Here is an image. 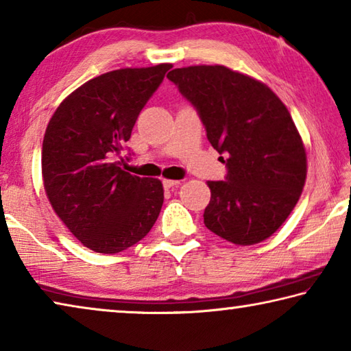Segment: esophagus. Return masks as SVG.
Listing matches in <instances>:
<instances>
[{
    "mask_svg": "<svg viewBox=\"0 0 351 351\" xmlns=\"http://www.w3.org/2000/svg\"><path fill=\"white\" fill-rule=\"evenodd\" d=\"M180 182L181 181H178V180H164L162 181V186H164V189H171V187H176V186H180Z\"/></svg>",
    "mask_w": 351,
    "mask_h": 351,
    "instance_id": "34e87169",
    "label": "esophagus"
}]
</instances>
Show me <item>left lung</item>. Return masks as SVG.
<instances>
[{"mask_svg":"<svg viewBox=\"0 0 351 351\" xmlns=\"http://www.w3.org/2000/svg\"><path fill=\"white\" fill-rule=\"evenodd\" d=\"M167 79L226 156L224 181L207 182L206 228L241 246L266 240L294 209L306 178L304 142L287 106L265 83L219 64L176 68Z\"/></svg>","mask_w":351,"mask_h":351,"instance_id":"8db88e82","label":"left lung"}]
</instances>
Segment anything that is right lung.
I'll use <instances>...</instances> for the list:
<instances>
[{
  "instance_id": "1",
  "label": "right lung",
  "mask_w": 351,
  "mask_h": 351,
  "mask_svg": "<svg viewBox=\"0 0 351 351\" xmlns=\"http://www.w3.org/2000/svg\"><path fill=\"white\" fill-rule=\"evenodd\" d=\"M171 64L111 71L83 83L47 123L41 173L47 198L83 246L117 254L150 232L164 203L159 180L130 175L116 156Z\"/></svg>"
}]
</instances>
